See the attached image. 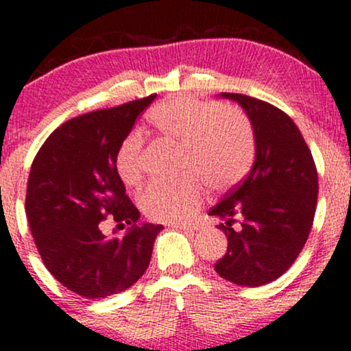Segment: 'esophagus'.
Masks as SVG:
<instances>
[{
	"label": "esophagus",
	"instance_id": "obj_1",
	"mask_svg": "<svg viewBox=\"0 0 351 351\" xmlns=\"http://www.w3.org/2000/svg\"><path fill=\"white\" fill-rule=\"evenodd\" d=\"M170 228H173V229H180V231H195L196 229V226H193V224H176V223H173V224H170Z\"/></svg>",
	"mask_w": 351,
	"mask_h": 351
}]
</instances>
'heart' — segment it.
I'll return each mask as SVG.
<instances>
[{
	"mask_svg": "<svg viewBox=\"0 0 351 351\" xmlns=\"http://www.w3.org/2000/svg\"><path fill=\"white\" fill-rule=\"evenodd\" d=\"M147 122L156 135L178 147L173 181H153L138 196L145 216L158 223H183L199 208L204 184L224 191L247 175L256 155L252 125L239 108L176 95L153 106ZM115 170L127 186L143 178V138L125 136Z\"/></svg>",
	"mask_w": 351,
	"mask_h": 351,
	"instance_id": "1",
	"label": "heart"
}]
</instances>
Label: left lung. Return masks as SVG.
Listing matches in <instances>:
<instances>
[{
    "instance_id": "left-lung-1",
    "label": "left lung",
    "mask_w": 351,
    "mask_h": 351,
    "mask_svg": "<svg viewBox=\"0 0 351 351\" xmlns=\"http://www.w3.org/2000/svg\"><path fill=\"white\" fill-rule=\"evenodd\" d=\"M251 120L256 160L244 181L209 211L224 223L228 252L215 269L236 285L259 287L287 271L307 243L318 195L312 152L280 108L243 94L223 92ZM239 217V227H232Z\"/></svg>"
}]
</instances>
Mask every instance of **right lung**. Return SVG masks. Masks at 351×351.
<instances>
[{"mask_svg": "<svg viewBox=\"0 0 351 351\" xmlns=\"http://www.w3.org/2000/svg\"><path fill=\"white\" fill-rule=\"evenodd\" d=\"M156 94L67 120L39 148L26 189V216L44 265L86 299L127 291L147 271L162 224H136L115 153ZM110 217L125 237H106ZM115 232V231H114Z\"/></svg>", "mask_w": 351, "mask_h": 351, "instance_id": "obj_1", "label": "right lung"}]
</instances>
